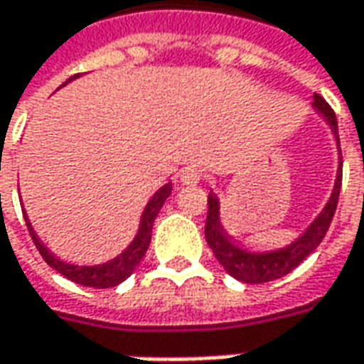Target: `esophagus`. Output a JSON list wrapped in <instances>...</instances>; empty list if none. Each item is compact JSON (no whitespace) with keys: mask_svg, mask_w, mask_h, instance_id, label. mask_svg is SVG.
<instances>
[{"mask_svg":"<svg viewBox=\"0 0 364 364\" xmlns=\"http://www.w3.org/2000/svg\"><path fill=\"white\" fill-rule=\"evenodd\" d=\"M181 181L185 183V185H197V183L201 181L203 173L201 169H197L195 165H187V167H183L181 169Z\"/></svg>","mask_w":364,"mask_h":364,"instance_id":"1","label":"esophagus"}]
</instances>
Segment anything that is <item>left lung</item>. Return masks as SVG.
Segmentation results:
<instances>
[{"instance_id":"obj_1","label":"left lung","mask_w":364,"mask_h":364,"mask_svg":"<svg viewBox=\"0 0 364 364\" xmlns=\"http://www.w3.org/2000/svg\"><path fill=\"white\" fill-rule=\"evenodd\" d=\"M313 99H315L313 107L327 119L331 129L335 133V137H337V147L341 149L335 111L331 109V105L318 93H315ZM341 181H343V163H338L337 181H335L333 193L328 197L325 209L317 215V219L306 227L305 233L301 235L296 241L287 245L283 249L267 251V253L247 251L235 241L231 235H227L223 225H221V219H219V199H217L215 193H209V197H207L209 211H207V221H205L207 245L211 247L217 261L225 267V271L231 277H235L237 281H241V283L261 285V283H269V281H275V279L289 275L295 267L301 265L306 257L317 249L318 243L323 241V237L327 235L331 221H333V215L337 211Z\"/></svg>"}]
</instances>
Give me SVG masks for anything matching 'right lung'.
Returning a JSON list of instances; mask_svg holds the SVG:
<instances>
[{
	"mask_svg": "<svg viewBox=\"0 0 364 364\" xmlns=\"http://www.w3.org/2000/svg\"><path fill=\"white\" fill-rule=\"evenodd\" d=\"M75 77H79V75L69 77L63 85H68L69 81ZM171 183H167V185H163L161 189L151 197L149 203H147V207H145V211L141 215L139 231L135 235V239L131 241V245L123 251V253L117 255L115 259H111L107 263H103V265L81 267L71 265V263H65V261L58 259L55 255L47 249L46 245L39 241V237H37V233L33 231V227L29 223V219H27L26 211H23V217H26L27 229H29V235H31V239H33V243H36L37 251L41 253V257H43V261H46L47 265L53 267L58 273H61L63 277H68L69 281H73V283H77V285L95 287V289H109V287H115L119 285V283H123V281L135 271V267L139 265L141 259L145 257L151 243L153 221H155V217L159 215L163 203L167 201V197L171 195Z\"/></svg>",
	"mask_w": 364,
	"mask_h": 364,
	"instance_id": "1",
	"label": "right lung"
}]
</instances>
